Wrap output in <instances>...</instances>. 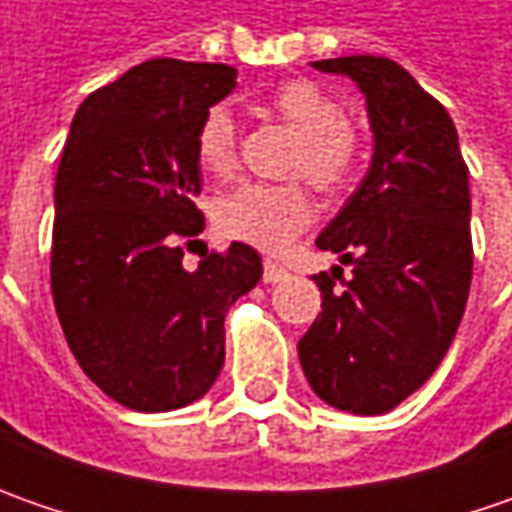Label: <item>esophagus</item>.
<instances>
[{"label": "esophagus", "instance_id": "1", "mask_svg": "<svg viewBox=\"0 0 512 512\" xmlns=\"http://www.w3.org/2000/svg\"><path fill=\"white\" fill-rule=\"evenodd\" d=\"M262 279H265L267 285H276V282L287 279V270L282 265H276V262H265V267H262Z\"/></svg>", "mask_w": 512, "mask_h": 512}]
</instances>
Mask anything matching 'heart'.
Wrapping results in <instances>:
<instances>
[{
  "mask_svg": "<svg viewBox=\"0 0 512 512\" xmlns=\"http://www.w3.org/2000/svg\"><path fill=\"white\" fill-rule=\"evenodd\" d=\"M267 108L299 133L290 156V170L305 176L322 193L342 190L362 159V136L344 119L339 102L310 79H287L267 93ZM199 168L213 176H227L236 168V125L222 105L202 113L193 136ZM313 205L299 185H239L227 190L213 207L219 233L279 253L310 225Z\"/></svg>",
  "mask_w": 512,
  "mask_h": 512,
  "instance_id": "b5f03b06",
  "label": "heart"
}]
</instances>
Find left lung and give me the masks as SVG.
I'll return each mask as SVG.
<instances>
[{"label":"left lung","instance_id":"obj_1","mask_svg":"<svg viewBox=\"0 0 512 512\" xmlns=\"http://www.w3.org/2000/svg\"><path fill=\"white\" fill-rule=\"evenodd\" d=\"M367 96L373 165L316 247L344 267L316 273L322 313L299 339L319 399L379 416L416 393L442 364L462 322L470 279V182L450 113L393 59L313 62Z\"/></svg>","mask_w":512,"mask_h":512}]
</instances>
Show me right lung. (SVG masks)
Segmentation results:
<instances>
[{
  "label": "right lung",
  "instance_id": "obj_1",
  "mask_svg": "<svg viewBox=\"0 0 512 512\" xmlns=\"http://www.w3.org/2000/svg\"><path fill=\"white\" fill-rule=\"evenodd\" d=\"M233 88L230 65L142 62L82 102L59 159L56 316L90 382L130 410L202 399L225 364L227 307L262 279L242 242L182 267L205 230L193 136Z\"/></svg>",
  "mask_w": 512,
  "mask_h": 512
}]
</instances>
